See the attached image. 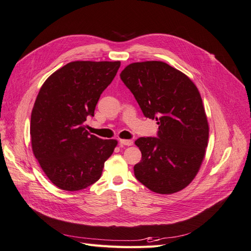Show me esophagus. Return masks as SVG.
<instances>
[{"instance_id": "esophagus-1", "label": "esophagus", "mask_w": 251, "mask_h": 251, "mask_svg": "<svg viewBox=\"0 0 251 251\" xmlns=\"http://www.w3.org/2000/svg\"><path fill=\"white\" fill-rule=\"evenodd\" d=\"M120 145L121 146H131L133 145L132 140H120Z\"/></svg>"}]
</instances>
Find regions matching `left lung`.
<instances>
[{
	"label": "left lung",
	"mask_w": 251,
	"mask_h": 251,
	"mask_svg": "<svg viewBox=\"0 0 251 251\" xmlns=\"http://www.w3.org/2000/svg\"><path fill=\"white\" fill-rule=\"evenodd\" d=\"M146 118L155 120L157 137H140L142 159L135 178L158 194H173L195 178L205 155L208 124L198 88L163 61L134 62L120 74Z\"/></svg>",
	"instance_id": "1"
}]
</instances>
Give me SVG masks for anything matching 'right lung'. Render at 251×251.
Masks as SVG:
<instances>
[{
	"label": "right lung",
	"instance_id": "right-lung-1",
	"mask_svg": "<svg viewBox=\"0 0 251 251\" xmlns=\"http://www.w3.org/2000/svg\"><path fill=\"white\" fill-rule=\"evenodd\" d=\"M121 66L120 61H73L40 87L31 114L32 150L52 183L79 191L98 180L118 142L90 134L84 122Z\"/></svg>",
	"mask_w": 251,
	"mask_h": 251
}]
</instances>
